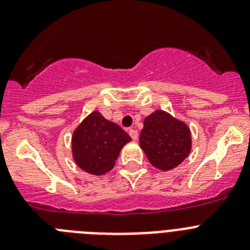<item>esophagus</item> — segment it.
Listing matches in <instances>:
<instances>
[{
  "label": "esophagus",
  "mask_w": 250,
  "mask_h": 250,
  "mask_svg": "<svg viewBox=\"0 0 250 250\" xmlns=\"http://www.w3.org/2000/svg\"><path fill=\"white\" fill-rule=\"evenodd\" d=\"M129 135H130V138L132 139V140H138L139 134H138V131H136V130L130 129V130H129Z\"/></svg>",
  "instance_id": "obj_1"
}]
</instances>
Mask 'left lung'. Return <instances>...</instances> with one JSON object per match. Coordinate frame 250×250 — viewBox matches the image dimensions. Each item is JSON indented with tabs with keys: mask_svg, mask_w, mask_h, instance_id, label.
<instances>
[{
	"mask_svg": "<svg viewBox=\"0 0 250 250\" xmlns=\"http://www.w3.org/2000/svg\"><path fill=\"white\" fill-rule=\"evenodd\" d=\"M139 141L150 164L164 171L178 167L191 147L189 127L161 110L145 119Z\"/></svg>",
	"mask_w": 250,
	"mask_h": 250,
	"instance_id": "obj_1",
	"label": "left lung"
}]
</instances>
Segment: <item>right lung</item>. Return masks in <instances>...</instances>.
Instances as JSON below:
<instances>
[{
    "label": "right lung",
    "mask_w": 250,
    "mask_h": 250,
    "mask_svg": "<svg viewBox=\"0 0 250 250\" xmlns=\"http://www.w3.org/2000/svg\"><path fill=\"white\" fill-rule=\"evenodd\" d=\"M131 140L119 125L94 111L72 135V155L86 173L104 175L114 167L120 150Z\"/></svg>",
    "instance_id": "add662e5"
}]
</instances>
